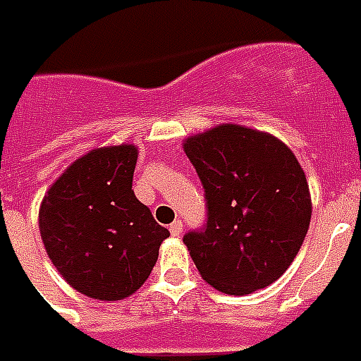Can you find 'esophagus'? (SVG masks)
Listing matches in <instances>:
<instances>
[{"mask_svg":"<svg viewBox=\"0 0 361 361\" xmlns=\"http://www.w3.org/2000/svg\"><path fill=\"white\" fill-rule=\"evenodd\" d=\"M169 232H171V235H180V234H183V222H180V221L173 222V224L169 226Z\"/></svg>","mask_w":361,"mask_h":361,"instance_id":"obj_1","label":"esophagus"}]
</instances>
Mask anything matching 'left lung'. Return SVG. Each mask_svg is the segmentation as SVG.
Instances as JSON below:
<instances>
[{
  "instance_id": "obj_1",
  "label": "left lung",
  "mask_w": 361,
  "mask_h": 361,
  "mask_svg": "<svg viewBox=\"0 0 361 361\" xmlns=\"http://www.w3.org/2000/svg\"><path fill=\"white\" fill-rule=\"evenodd\" d=\"M205 188L207 226L184 243L216 291L249 295L286 272L305 240L312 200L295 154L251 127L221 123L183 142Z\"/></svg>"
}]
</instances>
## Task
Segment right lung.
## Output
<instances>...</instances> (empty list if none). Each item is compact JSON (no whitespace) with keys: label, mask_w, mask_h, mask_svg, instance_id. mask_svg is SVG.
<instances>
[{"label":"right lung","mask_w":361,"mask_h":361,"mask_svg":"<svg viewBox=\"0 0 361 361\" xmlns=\"http://www.w3.org/2000/svg\"><path fill=\"white\" fill-rule=\"evenodd\" d=\"M135 145L102 146L66 167L39 205V234L62 278L85 297L121 300L150 276L169 230L133 188Z\"/></svg>","instance_id":"1"}]
</instances>
